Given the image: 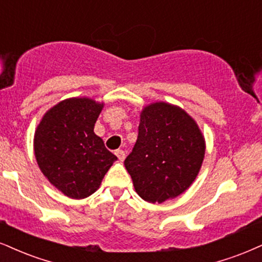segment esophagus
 <instances>
[{
  "mask_svg": "<svg viewBox=\"0 0 262 262\" xmlns=\"http://www.w3.org/2000/svg\"><path fill=\"white\" fill-rule=\"evenodd\" d=\"M115 156L118 157V159L120 160V161H124L126 154H125V151L122 150V149H118V150H115Z\"/></svg>",
  "mask_w": 262,
  "mask_h": 262,
  "instance_id": "esophagus-1",
  "label": "esophagus"
}]
</instances>
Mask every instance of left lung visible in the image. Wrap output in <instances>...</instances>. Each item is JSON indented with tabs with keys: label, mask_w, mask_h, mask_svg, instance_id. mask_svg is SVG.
Here are the masks:
<instances>
[{
	"label": "left lung",
	"mask_w": 262,
	"mask_h": 262,
	"mask_svg": "<svg viewBox=\"0 0 262 262\" xmlns=\"http://www.w3.org/2000/svg\"><path fill=\"white\" fill-rule=\"evenodd\" d=\"M204 154L195 121L179 106L159 102L142 111L136 144L124 164L138 195L163 203L192 185Z\"/></svg>",
	"instance_id": "1"
}]
</instances>
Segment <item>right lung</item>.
Instances as JSON below:
<instances>
[{
  "instance_id": "1",
  "label": "right lung",
  "mask_w": 262,
  "mask_h": 262,
  "mask_svg": "<svg viewBox=\"0 0 262 262\" xmlns=\"http://www.w3.org/2000/svg\"><path fill=\"white\" fill-rule=\"evenodd\" d=\"M102 106L90 98L66 99L45 114L35 132L38 167L69 198L95 193L118 159L93 132Z\"/></svg>"
}]
</instances>
